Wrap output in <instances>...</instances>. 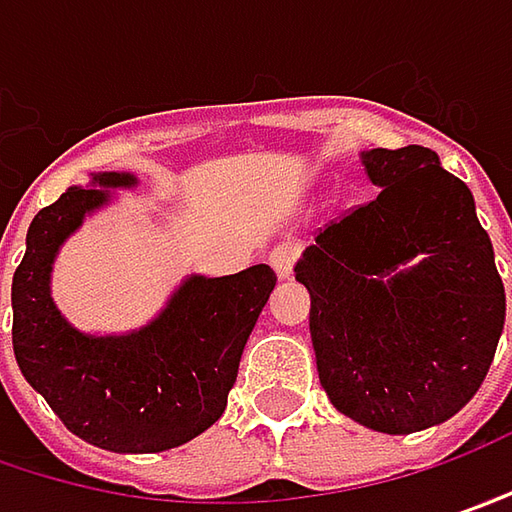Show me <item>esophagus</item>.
<instances>
[{
    "label": "esophagus",
    "mask_w": 512,
    "mask_h": 512,
    "mask_svg": "<svg viewBox=\"0 0 512 512\" xmlns=\"http://www.w3.org/2000/svg\"><path fill=\"white\" fill-rule=\"evenodd\" d=\"M300 257V249L298 243H278L272 252H269V266L278 272L280 280H289L292 278V272H295V263H298Z\"/></svg>",
    "instance_id": "34e87169"
}]
</instances>
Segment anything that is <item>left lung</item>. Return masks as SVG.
<instances>
[{
  "label": "left lung",
  "mask_w": 512,
  "mask_h": 512,
  "mask_svg": "<svg viewBox=\"0 0 512 512\" xmlns=\"http://www.w3.org/2000/svg\"><path fill=\"white\" fill-rule=\"evenodd\" d=\"M361 163L381 194L323 226L295 278L312 298L335 410L378 433H418L481 387L504 329V283L473 194L435 151L372 148Z\"/></svg>",
  "instance_id": "obj_1"
}]
</instances>
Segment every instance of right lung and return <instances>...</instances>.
<instances>
[{"instance_id": "obj_1", "label": "right lung", "mask_w": 512, "mask_h": 512, "mask_svg": "<svg viewBox=\"0 0 512 512\" xmlns=\"http://www.w3.org/2000/svg\"><path fill=\"white\" fill-rule=\"evenodd\" d=\"M134 174H94L36 214L13 272V355L25 381L82 441L111 453H163L226 410L243 346L275 289L266 263L226 278L191 275L154 321L128 335H85L51 298L59 246L85 214L131 189Z\"/></svg>"}]
</instances>
